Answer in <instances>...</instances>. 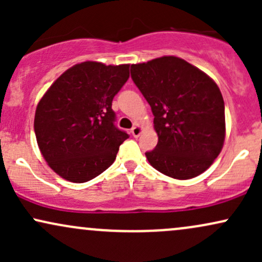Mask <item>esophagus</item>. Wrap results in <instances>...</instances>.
I'll return each instance as SVG.
<instances>
[{"label": "esophagus", "instance_id": "esophagus-1", "mask_svg": "<svg viewBox=\"0 0 262 262\" xmlns=\"http://www.w3.org/2000/svg\"><path fill=\"white\" fill-rule=\"evenodd\" d=\"M141 132H143V127H140V125H134V127L130 129L132 135H133V137H135V138L139 137V135L141 134Z\"/></svg>", "mask_w": 262, "mask_h": 262}]
</instances>
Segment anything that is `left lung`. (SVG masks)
Instances as JSON below:
<instances>
[{
	"instance_id": "1",
	"label": "left lung",
	"mask_w": 262,
	"mask_h": 262,
	"mask_svg": "<svg viewBox=\"0 0 262 262\" xmlns=\"http://www.w3.org/2000/svg\"><path fill=\"white\" fill-rule=\"evenodd\" d=\"M130 74L154 114L159 141L145 152L150 165L177 180L204 172L225 138L224 101L217 83L177 56L133 64Z\"/></svg>"
}]
</instances>
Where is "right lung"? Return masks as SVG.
<instances>
[{"instance_id": "1", "label": "right lung", "mask_w": 262, "mask_h": 262, "mask_svg": "<svg viewBox=\"0 0 262 262\" xmlns=\"http://www.w3.org/2000/svg\"><path fill=\"white\" fill-rule=\"evenodd\" d=\"M129 79V64L85 61L68 69L39 101L34 132L41 155L70 182L95 179L116 160L129 135L116 127L113 97Z\"/></svg>"}]
</instances>
